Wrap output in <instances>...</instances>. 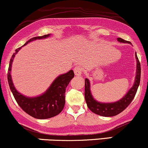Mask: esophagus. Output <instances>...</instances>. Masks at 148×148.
Wrapping results in <instances>:
<instances>
[{
    "label": "esophagus",
    "mask_w": 148,
    "mask_h": 148,
    "mask_svg": "<svg viewBox=\"0 0 148 148\" xmlns=\"http://www.w3.org/2000/svg\"><path fill=\"white\" fill-rule=\"evenodd\" d=\"M73 71L75 75H80L82 73V69L80 66H75L74 68Z\"/></svg>",
    "instance_id": "34e87169"
}]
</instances>
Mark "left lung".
Masks as SVG:
<instances>
[{"mask_svg":"<svg viewBox=\"0 0 148 148\" xmlns=\"http://www.w3.org/2000/svg\"><path fill=\"white\" fill-rule=\"evenodd\" d=\"M118 41L119 42L130 43V41H127L121 38H118ZM135 57L136 59V77H135L134 84L132 87L129 90V91L126 93V95L119 101L112 102V103H103V102L96 101L93 98V95L91 94V90H90L89 80L87 78L85 79V100L87 104L88 109L92 112L95 114H98V115L105 116V117L114 116L124 111L131 103L136 95L140 80V64L136 53L135 55Z\"/></svg>","mask_w":148,"mask_h":148,"instance_id":"1","label":"left lung"}]
</instances>
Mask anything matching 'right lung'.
<instances>
[{"label": "right lung", "mask_w": 148, "mask_h": 148, "mask_svg": "<svg viewBox=\"0 0 148 148\" xmlns=\"http://www.w3.org/2000/svg\"><path fill=\"white\" fill-rule=\"evenodd\" d=\"M50 35V34H48L43 36L33 37L28 40L23 46H25L30 41H34L36 39H44L48 37ZM21 48V47L17 48L15 50V53L12 55L10 59L8 72L9 86L16 101L24 112L35 119H46L58 115L63 110L65 105L66 88L67 87L68 84H69L72 78L74 77L73 71L71 70L66 73L58 76L53 81L48 90L41 95L35 98H28L25 95H23L21 93H18L15 88L10 74L14 58L16 54L18 53Z\"/></svg>", "instance_id": "right-lung-1"}]
</instances>
